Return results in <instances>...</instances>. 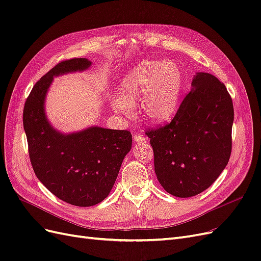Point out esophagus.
<instances>
[{
	"label": "esophagus",
	"instance_id": "34e87169",
	"mask_svg": "<svg viewBox=\"0 0 261 261\" xmlns=\"http://www.w3.org/2000/svg\"><path fill=\"white\" fill-rule=\"evenodd\" d=\"M133 138H134V141H136V143H145L147 140L144 134H135Z\"/></svg>",
	"mask_w": 261,
	"mask_h": 261
}]
</instances>
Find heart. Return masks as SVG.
<instances>
[{
    "mask_svg": "<svg viewBox=\"0 0 261 261\" xmlns=\"http://www.w3.org/2000/svg\"><path fill=\"white\" fill-rule=\"evenodd\" d=\"M183 83V72L175 62L140 63L123 78L121 94L112 97L111 106L118 114L130 117L134 106L141 101L143 116L159 123L176 111Z\"/></svg>",
    "mask_w": 261,
    "mask_h": 261,
    "instance_id": "heart-1",
    "label": "heart"
}]
</instances>
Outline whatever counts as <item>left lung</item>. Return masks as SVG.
Listing matches in <instances>:
<instances>
[{"label": "left lung", "mask_w": 261, "mask_h": 261, "mask_svg": "<svg viewBox=\"0 0 261 261\" xmlns=\"http://www.w3.org/2000/svg\"><path fill=\"white\" fill-rule=\"evenodd\" d=\"M234 109L224 84L197 73L173 120L146 130L158 180L169 194L187 198L210 187L232 151Z\"/></svg>", "instance_id": "1"}]
</instances>
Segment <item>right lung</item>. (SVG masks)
I'll return each instance as SVG.
<instances>
[{"label": "right lung", "instance_id": "obj_1", "mask_svg": "<svg viewBox=\"0 0 261 261\" xmlns=\"http://www.w3.org/2000/svg\"><path fill=\"white\" fill-rule=\"evenodd\" d=\"M90 65L87 59L60 62L36 83L22 113L35 174L54 196L78 207L94 206L107 198L133 140L128 130L98 126L65 135L49 123L44 100L53 77Z\"/></svg>", "mask_w": 261, "mask_h": 261}]
</instances>
